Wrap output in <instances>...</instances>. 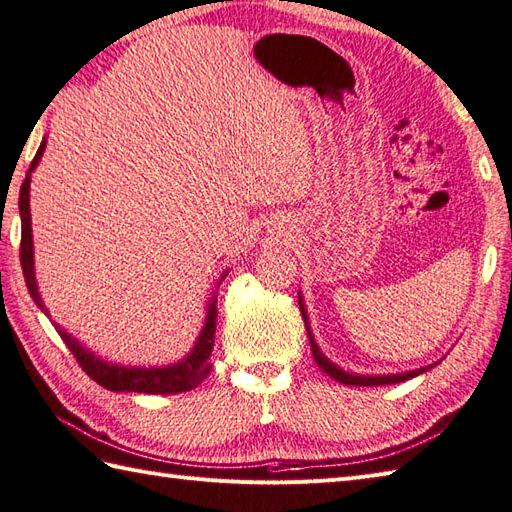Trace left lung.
<instances>
[{
	"label": "left lung",
	"mask_w": 512,
	"mask_h": 512,
	"mask_svg": "<svg viewBox=\"0 0 512 512\" xmlns=\"http://www.w3.org/2000/svg\"><path fill=\"white\" fill-rule=\"evenodd\" d=\"M299 310L303 314V321H306V330H308V339H310V347H312V356L317 365L323 369L325 374L332 376L334 380H339L343 385H356V387H376V385H394V383H405V380L418 376L422 372H427L433 365L429 367H420V369H411V372H402V374H376V376H365V374H352V372H345L339 365H334L328 356H325L317 341H314V334L310 330V321H308V310H306V303L301 299V292H299Z\"/></svg>",
	"instance_id": "8db88e82"
}]
</instances>
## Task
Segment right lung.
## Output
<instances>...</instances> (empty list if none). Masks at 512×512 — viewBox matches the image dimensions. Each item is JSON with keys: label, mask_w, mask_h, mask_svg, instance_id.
Masks as SVG:
<instances>
[{"label": "right lung", "mask_w": 512, "mask_h": 512, "mask_svg": "<svg viewBox=\"0 0 512 512\" xmlns=\"http://www.w3.org/2000/svg\"><path fill=\"white\" fill-rule=\"evenodd\" d=\"M43 149H46V138L41 140L35 160L30 162L26 180L21 184V191H19V215H21L19 257H21V268H24L26 286L32 301L37 303L43 314H48L46 303H43L39 295V286L35 277V248H32V220H30V176L39 165ZM224 277L226 273H222V279ZM215 303H217V297L213 292L209 308H206V319L200 330V336L191 347V352L184 358H180L178 363H169L162 367H132V365L107 363L101 356H96L92 350H88V347H83L70 332H65L61 325H57V332L63 339V343L68 345V350L74 354L76 361H79V365L83 367V372L101 387L110 391H138V394H162V396L180 394V391H189L193 387H198L211 372V352H213L215 321H217Z\"/></svg>", "instance_id": "add662e5"}]
</instances>
